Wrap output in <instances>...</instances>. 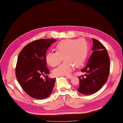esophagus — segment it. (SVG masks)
I'll return each mask as SVG.
<instances>
[{"instance_id": "esophagus-1", "label": "esophagus", "mask_w": 123, "mask_h": 123, "mask_svg": "<svg viewBox=\"0 0 123 123\" xmlns=\"http://www.w3.org/2000/svg\"><path fill=\"white\" fill-rule=\"evenodd\" d=\"M66 77H67L68 78V79H71V78L72 77V76L71 75H67V76H66Z\"/></svg>"}]
</instances>
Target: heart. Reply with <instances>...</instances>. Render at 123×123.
Here are the masks:
<instances>
[{
	"label": "heart",
	"instance_id": "heart-1",
	"mask_svg": "<svg viewBox=\"0 0 123 123\" xmlns=\"http://www.w3.org/2000/svg\"><path fill=\"white\" fill-rule=\"evenodd\" d=\"M55 49L47 53L46 61L50 66L55 67L59 64L63 56V63L53 71L55 76H61L70 74L74 65L80 67L83 64L88 52V45L84 39H70L58 43Z\"/></svg>",
	"mask_w": 123,
	"mask_h": 123
}]
</instances>
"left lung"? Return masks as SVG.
I'll use <instances>...</instances> for the list:
<instances>
[{
    "label": "left lung",
    "instance_id": "8db88e82",
    "mask_svg": "<svg viewBox=\"0 0 123 123\" xmlns=\"http://www.w3.org/2000/svg\"><path fill=\"white\" fill-rule=\"evenodd\" d=\"M93 51L86 67L81 70L85 76H78L79 92L88 95L99 91L108 80L110 72V58L105 47L96 39L92 38Z\"/></svg>",
    "mask_w": 123,
    "mask_h": 123
}]
</instances>
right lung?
Instances as JSON below:
<instances>
[{"label": "right lung", "mask_w": 123, "mask_h": 123, "mask_svg": "<svg viewBox=\"0 0 123 123\" xmlns=\"http://www.w3.org/2000/svg\"><path fill=\"white\" fill-rule=\"evenodd\" d=\"M56 42L54 39L35 40L27 45L18 55L15 75L18 83L28 95L36 99L49 96L54 87L55 78L41 76L48 75L46 53L50 45Z\"/></svg>", "instance_id": "obj_1"}]
</instances>
